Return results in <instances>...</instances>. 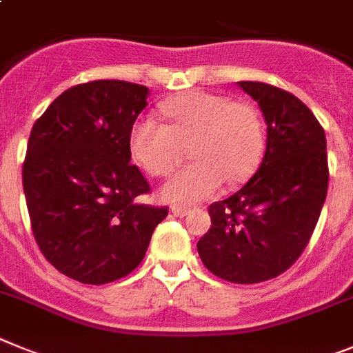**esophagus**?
<instances>
[{
	"label": "esophagus",
	"mask_w": 353,
	"mask_h": 353,
	"mask_svg": "<svg viewBox=\"0 0 353 353\" xmlns=\"http://www.w3.org/2000/svg\"><path fill=\"white\" fill-rule=\"evenodd\" d=\"M172 213H174V216H179V219H183V216H186V214L190 213V210L185 206H172Z\"/></svg>",
	"instance_id": "34e87169"
}]
</instances>
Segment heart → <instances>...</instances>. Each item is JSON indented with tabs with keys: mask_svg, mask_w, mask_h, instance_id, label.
Listing matches in <instances>:
<instances>
[{
	"mask_svg": "<svg viewBox=\"0 0 353 353\" xmlns=\"http://www.w3.org/2000/svg\"><path fill=\"white\" fill-rule=\"evenodd\" d=\"M168 124L152 115L137 119L130 151L151 176H167L188 145L192 163L177 170L161 197L192 204L213 197L223 179L236 185L256 170L265 149L261 117L252 104L211 92L192 90L161 104Z\"/></svg>",
	"mask_w": 353,
	"mask_h": 353,
	"instance_id": "1",
	"label": "heart"
}]
</instances>
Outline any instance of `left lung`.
<instances>
[{
    "mask_svg": "<svg viewBox=\"0 0 353 353\" xmlns=\"http://www.w3.org/2000/svg\"><path fill=\"white\" fill-rule=\"evenodd\" d=\"M263 112L266 151L249 183L210 206L197 243L216 277L256 284L286 272L311 240L329 186L325 131L299 97L261 81H238Z\"/></svg>",
    "mask_w": 353,
    "mask_h": 353,
    "instance_id": "left-lung-1",
    "label": "left lung"
}]
</instances>
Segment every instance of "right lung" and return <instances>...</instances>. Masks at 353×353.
<instances>
[{
    "label": "right lung",
    "mask_w": 353,
    "mask_h": 353,
    "mask_svg": "<svg viewBox=\"0 0 353 353\" xmlns=\"http://www.w3.org/2000/svg\"><path fill=\"white\" fill-rule=\"evenodd\" d=\"M143 85H76L37 119L23 188L39 249L58 272L106 284L142 263L167 208L140 204L149 183L131 161L130 131L147 106Z\"/></svg>",
    "instance_id": "obj_1"
}]
</instances>
